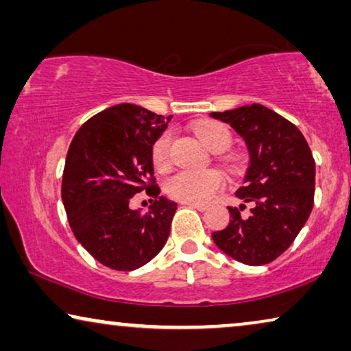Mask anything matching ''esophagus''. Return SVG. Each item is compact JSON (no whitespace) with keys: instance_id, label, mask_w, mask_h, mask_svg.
<instances>
[{"instance_id":"34e87169","label":"esophagus","mask_w":351,"mask_h":351,"mask_svg":"<svg viewBox=\"0 0 351 351\" xmlns=\"http://www.w3.org/2000/svg\"><path fill=\"white\" fill-rule=\"evenodd\" d=\"M184 204H185V206H189V208H191V209L201 210V213H203V210L208 209V206H206V204H196V203H184Z\"/></svg>"}]
</instances>
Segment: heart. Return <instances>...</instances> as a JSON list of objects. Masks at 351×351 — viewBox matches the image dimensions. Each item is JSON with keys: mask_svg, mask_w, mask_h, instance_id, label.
Masks as SVG:
<instances>
[{"mask_svg": "<svg viewBox=\"0 0 351 351\" xmlns=\"http://www.w3.org/2000/svg\"><path fill=\"white\" fill-rule=\"evenodd\" d=\"M198 138L213 153H223L232 145V132L222 123L209 121L198 128ZM171 143L169 132L161 134L152 147V161L158 171H166L171 166ZM223 177L215 171L189 172L180 171L166 180V193L169 198L182 203H206L222 189Z\"/></svg>", "mask_w": 351, "mask_h": 351, "instance_id": "obj_1", "label": "heart"}]
</instances>
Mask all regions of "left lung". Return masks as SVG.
Returning <instances> with one entry per match:
<instances>
[{"label":"left lung","mask_w":351,"mask_h":351,"mask_svg":"<svg viewBox=\"0 0 351 351\" xmlns=\"http://www.w3.org/2000/svg\"><path fill=\"white\" fill-rule=\"evenodd\" d=\"M210 117L228 123L246 142L249 162L237 196L251 203L249 215L228 208L227 228L213 233L214 243L234 261L265 265L294 243L315 203V160L304 134L281 114L261 104Z\"/></svg>","instance_id":"left-lung-1"}]
</instances>
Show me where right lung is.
I'll return each instance as SVG.
<instances>
[{
    "label": "right lung",
    "mask_w": 351,
    "mask_h": 351,
    "mask_svg": "<svg viewBox=\"0 0 351 351\" xmlns=\"http://www.w3.org/2000/svg\"><path fill=\"white\" fill-rule=\"evenodd\" d=\"M172 117L119 104L88 119L75 134L62 176V201L78 243L102 265L132 271L152 261L169 238L177 203L160 196L152 147ZM143 189L145 215L128 201Z\"/></svg>",
    "instance_id": "1"
}]
</instances>
